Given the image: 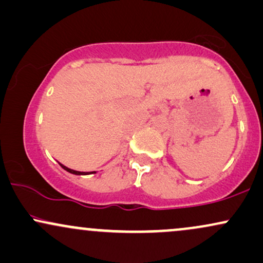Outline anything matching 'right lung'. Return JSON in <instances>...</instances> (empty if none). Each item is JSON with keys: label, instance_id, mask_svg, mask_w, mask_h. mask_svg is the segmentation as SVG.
I'll return each mask as SVG.
<instances>
[{"label": "right lung", "instance_id": "1", "mask_svg": "<svg viewBox=\"0 0 263 263\" xmlns=\"http://www.w3.org/2000/svg\"><path fill=\"white\" fill-rule=\"evenodd\" d=\"M59 164H60V163H59ZM60 165H62L63 170H65L66 172H69V173H71V174H77V176H83V174H89V172H78V171L70 170V168L65 167V165H63V164H60ZM92 173H95V172H92Z\"/></svg>", "mask_w": 263, "mask_h": 263}]
</instances>
